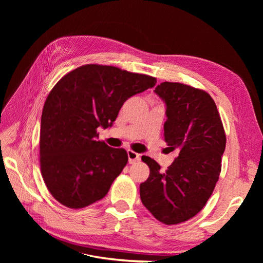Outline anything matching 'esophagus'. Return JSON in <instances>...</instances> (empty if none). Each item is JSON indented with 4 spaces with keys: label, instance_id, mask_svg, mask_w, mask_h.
I'll use <instances>...</instances> for the list:
<instances>
[{
    "label": "esophagus",
    "instance_id": "34e87169",
    "mask_svg": "<svg viewBox=\"0 0 263 263\" xmlns=\"http://www.w3.org/2000/svg\"><path fill=\"white\" fill-rule=\"evenodd\" d=\"M127 155H128V162H129L130 164L136 163L137 161H139L140 155H139V154H136V153H135V151L128 150V151H127Z\"/></svg>",
    "mask_w": 263,
    "mask_h": 263
}]
</instances>
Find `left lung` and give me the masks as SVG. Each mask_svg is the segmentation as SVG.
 Masks as SVG:
<instances>
[{"mask_svg": "<svg viewBox=\"0 0 263 263\" xmlns=\"http://www.w3.org/2000/svg\"><path fill=\"white\" fill-rule=\"evenodd\" d=\"M155 93L165 103L164 140L178 157L164 172L149 157V178L139 186L145 208L165 225L194 217L209 201L221 170L226 135L209 93L178 82H162Z\"/></svg>", "mask_w": 263, "mask_h": 263, "instance_id": "8db88e82", "label": "left lung"}]
</instances>
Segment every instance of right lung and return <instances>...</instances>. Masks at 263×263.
Wrapping results in <instances>:
<instances>
[{
    "instance_id": "obj_1",
    "label": "right lung",
    "mask_w": 263,
    "mask_h": 263,
    "mask_svg": "<svg viewBox=\"0 0 263 263\" xmlns=\"http://www.w3.org/2000/svg\"><path fill=\"white\" fill-rule=\"evenodd\" d=\"M157 79L113 66L84 65L62 77L47 97L41 123V170L50 194L69 209L102 200L128 162L123 148L98 140L133 95Z\"/></svg>"
}]
</instances>
